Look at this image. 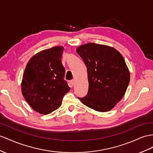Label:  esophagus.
Masks as SVG:
<instances>
[{"label": "esophagus", "mask_w": 153, "mask_h": 153, "mask_svg": "<svg viewBox=\"0 0 153 153\" xmlns=\"http://www.w3.org/2000/svg\"><path fill=\"white\" fill-rule=\"evenodd\" d=\"M75 83H76V82H75V80H74V79H72V80L70 81V83H71V85L72 86H74V85H75Z\"/></svg>", "instance_id": "1"}]
</instances>
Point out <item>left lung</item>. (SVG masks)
<instances>
[{
  "label": "left lung",
  "mask_w": 153,
  "mask_h": 153,
  "mask_svg": "<svg viewBox=\"0 0 153 153\" xmlns=\"http://www.w3.org/2000/svg\"><path fill=\"white\" fill-rule=\"evenodd\" d=\"M77 53L87 68L88 91L78 99L98 112H108L122 99L130 81L123 57L113 47L88 42L78 46Z\"/></svg>",
  "instance_id": "1"
}]
</instances>
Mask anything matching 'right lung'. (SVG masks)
<instances>
[{
	"label": "right lung",
	"mask_w": 153,
	"mask_h": 153,
	"mask_svg": "<svg viewBox=\"0 0 153 153\" xmlns=\"http://www.w3.org/2000/svg\"><path fill=\"white\" fill-rule=\"evenodd\" d=\"M62 46L42 50L30 59L23 74L21 91L35 111L46 115L61 106L70 88L64 80Z\"/></svg>",
	"instance_id": "1"
}]
</instances>
